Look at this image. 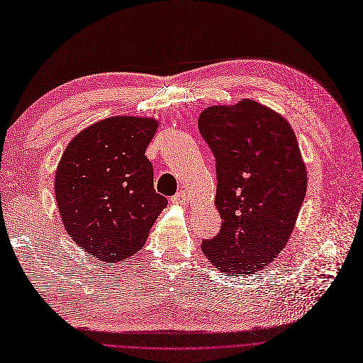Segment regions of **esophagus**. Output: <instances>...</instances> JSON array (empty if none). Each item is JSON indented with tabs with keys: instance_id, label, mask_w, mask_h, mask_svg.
<instances>
[{
	"instance_id": "34e87169",
	"label": "esophagus",
	"mask_w": 363,
	"mask_h": 363,
	"mask_svg": "<svg viewBox=\"0 0 363 363\" xmlns=\"http://www.w3.org/2000/svg\"><path fill=\"white\" fill-rule=\"evenodd\" d=\"M172 201L176 203V204L184 206V204L189 203V195H187V194H186V192H183V191H180V192H177L176 195L172 196Z\"/></svg>"
}]
</instances>
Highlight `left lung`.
Wrapping results in <instances>:
<instances>
[{
  "instance_id": "left-lung-1",
  "label": "left lung",
  "mask_w": 363,
  "mask_h": 363,
  "mask_svg": "<svg viewBox=\"0 0 363 363\" xmlns=\"http://www.w3.org/2000/svg\"><path fill=\"white\" fill-rule=\"evenodd\" d=\"M198 129L216 157L222 218L203 252L227 277H249L277 258L293 234L308 186L301 148L290 123L252 99L206 108Z\"/></svg>"
}]
</instances>
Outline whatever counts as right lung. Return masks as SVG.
<instances>
[{
  "label": "right lung",
  "mask_w": 363,
  "mask_h": 363,
  "mask_svg": "<svg viewBox=\"0 0 363 363\" xmlns=\"http://www.w3.org/2000/svg\"><path fill=\"white\" fill-rule=\"evenodd\" d=\"M157 128L153 117L104 118L74 136L58 162L54 192L62 225L104 264L138 252L167 207L145 156Z\"/></svg>",
  "instance_id": "1"
}]
</instances>
